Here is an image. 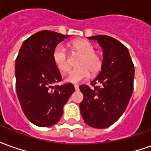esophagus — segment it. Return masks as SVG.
I'll return each mask as SVG.
<instances>
[{
	"label": "esophagus",
	"instance_id": "obj_1",
	"mask_svg": "<svg viewBox=\"0 0 151 151\" xmlns=\"http://www.w3.org/2000/svg\"><path fill=\"white\" fill-rule=\"evenodd\" d=\"M74 89H75V91H78L79 86L78 85H74Z\"/></svg>",
	"mask_w": 151,
	"mask_h": 151
}]
</instances>
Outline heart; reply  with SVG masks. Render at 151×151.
I'll return each instance as SVG.
<instances>
[{
    "instance_id": "b5f03b06",
    "label": "heart",
    "mask_w": 151,
    "mask_h": 151,
    "mask_svg": "<svg viewBox=\"0 0 151 151\" xmlns=\"http://www.w3.org/2000/svg\"><path fill=\"white\" fill-rule=\"evenodd\" d=\"M73 49L81 56L78 62V68L70 70L66 76L65 82L73 84L86 80L90 77V71L97 73L103 65V56L95 52L94 44L86 40H77L72 43ZM52 59L55 65L61 73L67 72L69 69V57L65 47L58 44L53 50Z\"/></svg>"
}]
</instances>
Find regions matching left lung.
<instances>
[{
    "label": "left lung",
    "mask_w": 151,
    "mask_h": 151,
    "mask_svg": "<svg viewBox=\"0 0 151 151\" xmlns=\"http://www.w3.org/2000/svg\"><path fill=\"white\" fill-rule=\"evenodd\" d=\"M97 40L103 48L101 71L91 84L81 85L83 100L80 111L86 124L105 129L118 120L125 111L133 91L134 65L126 47L108 35L87 37ZM99 84L100 86H94Z\"/></svg>",
    "instance_id": "left-lung-1"
}]
</instances>
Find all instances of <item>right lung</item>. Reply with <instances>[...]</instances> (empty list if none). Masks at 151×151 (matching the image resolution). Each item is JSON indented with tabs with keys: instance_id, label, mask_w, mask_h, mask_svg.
Wrapping results in <instances>:
<instances>
[{
	"instance_id": "right-lung-1",
	"label": "right lung",
	"mask_w": 151,
	"mask_h": 151,
	"mask_svg": "<svg viewBox=\"0 0 151 151\" xmlns=\"http://www.w3.org/2000/svg\"><path fill=\"white\" fill-rule=\"evenodd\" d=\"M69 35L41 31L22 43L15 63L16 91L28 120L40 127L56 124L74 92L71 83L61 86V75L52 59L53 50Z\"/></svg>"
}]
</instances>
